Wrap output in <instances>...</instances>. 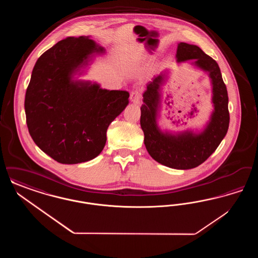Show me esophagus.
<instances>
[{
	"instance_id": "obj_1",
	"label": "esophagus",
	"mask_w": 258,
	"mask_h": 258,
	"mask_svg": "<svg viewBox=\"0 0 258 258\" xmlns=\"http://www.w3.org/2000/svg\"><path fill=\"white\" fill-rule=\"evenodd\" d=\"M140 99H141V93H140L139 91H134V92L131 94V100H132L134 103H135V104L139 103Z\"/></svg>"
}]
</instances>
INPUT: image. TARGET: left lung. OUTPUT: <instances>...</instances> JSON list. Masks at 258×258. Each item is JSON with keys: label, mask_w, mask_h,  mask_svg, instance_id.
Wrapping results in <instances>:
<instances>
[{"label": "left lung", "mask_w": 258, "mask_h": 258, "mask_svg": "<svg viewBox=\"0 0 258 258\" xmlns=\"http://www.w3.org/2000/svg\"><path fill=\"white\" fill-rule=\"evenodd\" d=\"M178 62L194 61L191 64L207 73L212 84L214 110L208 123L200 132L185 131L178 134L162 132L158 123L162 86L167 72L155 77L143 94L140 124L149 155L160 164L174 169H191L203 163L219 147L229 125L228 95L218 62L197 45L178 43Z\"/></svg>", "instance_id": "1"}]
</instances>
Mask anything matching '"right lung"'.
Here are the masks:
<instances>
[{"instance_id":"obj_1","label":"right lung","mask_w":258,"mask_h":258,"mask_svg":"<svg viewBox=\"0 0 258 258\" xmlns=\"http://www.w3.org/2000/svg\"><path fill=\"white\" fill-rule=\"evenodd\" d=\"M104 52L89 37H67L45 51L32 72L25 96L27 126L37 147L60 163L98 157L109 124L128 104L126 91L74 78Z\"/></svg>"}]
</instances>
